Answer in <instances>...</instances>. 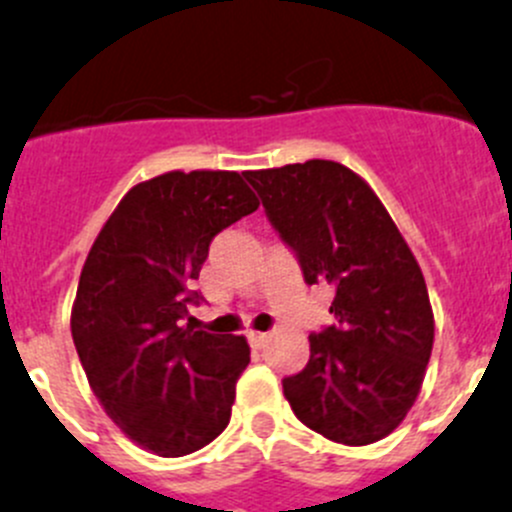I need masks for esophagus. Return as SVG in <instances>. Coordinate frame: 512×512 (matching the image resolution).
Listing matches in <instances>:
<instances>
[{
	"label": "esophagus",
	"mask_w": 512,
	"mask_h": 512,
	"mask_svg": "<svg viewBox=\"0 0 512 512\" xmlns=\"http://www.w3.org/2000/svg\"><path fill=\"white\" fill-rule=\"evenodd\" d=\"M247 337H250V345L257 347V350H260V347L267 342V332H250Z\"/></svg>",
	"instance_id": "1"
}]
</instances>
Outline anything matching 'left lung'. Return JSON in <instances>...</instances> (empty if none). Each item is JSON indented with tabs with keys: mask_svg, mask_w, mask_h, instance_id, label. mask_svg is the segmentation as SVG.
Returning a JSON list of instances; mask_svg holds the SVG:
<instances>
[{
	"mask_svg": "<svg viewBox=\"0 0 512 512\" xmlns=\"http://www.w3.org/2000/svg\"><path fill=\"white\" fill-rule=\"evenodd\" d=\"M307 285L335 290V325L310 335L305 370L282 380L292 413L342 445H370L413 408L435 322L418 260L360 175L332 160L245 172Z\"/></svg>",
	"mask_w": 512,
	"mask_h": 512,
	"instance_id": "8db88e82",
	"label": "left lung"
}]
</instances>
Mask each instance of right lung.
Instances as JSON below:
<instances>
[{"mask_svg":"<svg viewBox=\"0 0 512 512\" xmlns=\"http://www.w3.org/2000/svg\"><path fill=\"white\" fill-rule=\"evenodd\" d=\"M260 207L242 175L167 172L132 187L94 240L72 307V340L104 413L160 458L205 448L230 423L242 335L182 325L202 300L217 232Z\"/></svg>","mask_w":512,"mask_h":512,"instance_id":"1","label":"right lung"}]
</instances>
